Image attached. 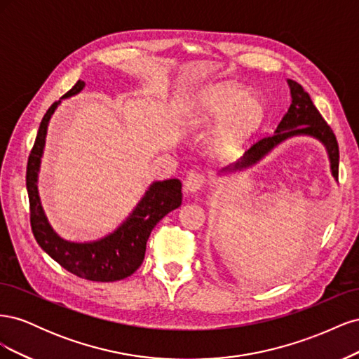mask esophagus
<instances>
[{
  "mask_svg": "<svg viewBox=\"0 0 359 359\" xmlns=\"http://www.w3.org/2000/svg\"><path fill=\"white\" fill-rule=\"evenodd\" d=\"M205 186V175L202 172H196L193 170L190 172L186 181H184V191L186 193H198L199 190H202Z\"/></svg>",
  "mask_w": 359,
  "mask_h": 359,
  "instance_id": "34e87169",
  "label": "esophagus"
}]
</instances>
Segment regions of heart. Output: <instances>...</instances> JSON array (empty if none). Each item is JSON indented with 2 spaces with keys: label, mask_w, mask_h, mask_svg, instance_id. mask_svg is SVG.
Masks as SVG:
<instances>
[{
  "label": "heart",
  "mask_w": 359,
  "mask_h": 359,
  "mask_svg": "<svg viewBox=\"0 0 359 359\" xmlns=\"http://www.w3.org/2000/svg\"><path fill=\"white\" fill-rule=\"evenodd\" d=\"M265 104L260 97L247 94L243 86L233 83L205 88L198 100L196 123L211 124L224 119L219 132V145L232 149L262 124Z\"/></svg>",
  "instance_id": "1"
}]
</instances>
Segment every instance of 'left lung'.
I'll return each instance as SVG.
<instances>
[{"mask_svg":"<svg viewBox=\"0 0 359 359\" xmlns=\"http://www.w3.org/2000/svg\"><path fill=\"white\" fill-rule=\"evenodd\" d=\"M287 83L290 86L292 104L287 114L277 126L276 132L273 135H266L257 139L256 142H253L252 148L247 151L245 156L240 161L235 163L232 168H226V170L244 169L247 166L255 165L271 148H274L286 137H290L293 135H310L313 137H318L327 147L331 160L332 175L339 178V142H337L332 128L325 121L320 112L316 109V106L313 104L310 95L304 91L302 86L292 79H289Z\"/></svg>","mask_w":359,"mask_h":359,"instance_id":"left-lung-1","label":"left lung"}]
</instances>
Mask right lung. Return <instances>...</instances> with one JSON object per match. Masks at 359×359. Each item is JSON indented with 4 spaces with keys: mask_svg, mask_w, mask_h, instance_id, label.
Listing matches in <instances>:
<instances>
[{
    "mask_svg": "<svg viewBox=\"0 0 359 359\" xmlns=\"http://www.w3.org/2000/svg\"><path fill=\"white\" fill-rule=\"evenodd\" d=\"M83 82L78 81L73 88L62 97L78 94L83 88ZM60 102L52 106L43 116L34 147H32L27 165V191L29 199L31 231L37 244L69 273L93 281H116L132 276L142 265L147 250V241L154 226L172 210L178 208L182 201L180 180L157 181L145 193L130 214L128 219L118 229L103 240L94 243L64 241L52 229L37 190V173L40 157L45 147L48 123Z\"/></svg>",
    "mask_w": 359,
    "mask_h": 359,
    "instance_id": "right-lung-1",
    "label": "right lung"
}]
</instances>
